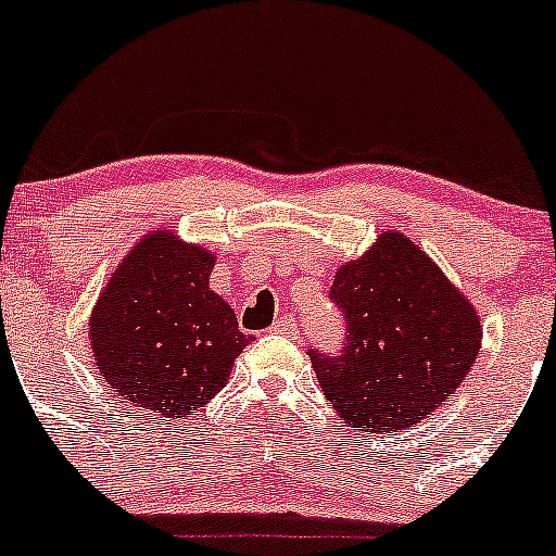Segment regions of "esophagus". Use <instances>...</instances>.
Listing matches in <instances>:
<instances>
[{
  "instance_id": "obj_1",
  "label": "esophagus",
  "mask_w": 556,
  "mask_h": 556,
  "mask_svg": "<svg viewBox=\"0 0 556 556\" xmlns=\"http://www.w3.org/2000/svg\"><path fill=\"white\" fill-rule=\"evenodd\" d=\"M274 333H285V336H299V319L293 317V314H285V317H279L277 323L271 325Z\"/></svg>"
}]
</instances>
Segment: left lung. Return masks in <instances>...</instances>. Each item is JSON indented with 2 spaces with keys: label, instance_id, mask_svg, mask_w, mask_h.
Returning <instances> with one entry per match:
<instances>
[{
  "label": "left lung",
  "instance_id": "left-lung-1",
  "mask_svg": "<svg viewBox=\"0 0 556 556\" xmlns=\"http://www.w3.org/2000/svg\"><path fill=\"white\" fill-rule=\"evenodd\" d=\"M330 301L344 317V341L309 357L350 428H414L457 390L479 355L476 309L403 233H382L361 261L341 266Z\"/></svg>",
  "mask_w": 556,
  "mask_h": 556
}]
</instances>
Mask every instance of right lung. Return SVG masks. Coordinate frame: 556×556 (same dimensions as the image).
<instances>
[{
    "instance_id": "right-lung-1",
    "label": "right lung",
    "mask_w": 556,
    "mask_h": 556,
    "mask_svg": "<svg viewBox=\"0 0 556 556\" xmlns=\"http://www.w3.org/2000/svg\"><path fill=\"white\" fill-rule=\"evenodd\" d=\"M215 257L150 233L112 274L91 314V350L112 390L139 412L193 414L226 387L247 346L231 306L210 290Z\"/></svg>"
}]
</instances>
